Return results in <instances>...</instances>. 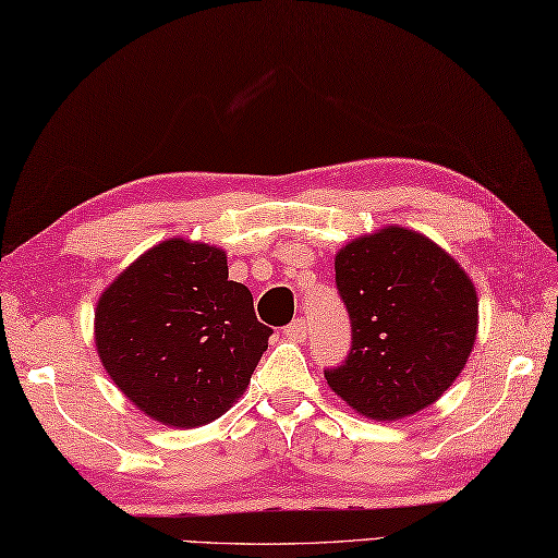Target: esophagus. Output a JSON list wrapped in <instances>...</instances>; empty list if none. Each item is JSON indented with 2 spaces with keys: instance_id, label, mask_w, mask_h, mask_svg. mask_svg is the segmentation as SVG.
Instances as JSON below:
<instances>
[{
  "instance_id": "obj_1",
  "label": "esophagus",
  "mask_w": 558,
  "mask_h": 558,
  "mask_svg": "<svg viewBox=\"0 0 558 558\" xmlns=\"http://www.w3.org/2000/svg\"><path fill=\"white\" fill-rule=\"evenodd\" d=\"M286 336L290 340H306V336H310V326H306V318H294V322L290 326H286Z\"/></svg>"
}]
</instances>
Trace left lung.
I'll return each instance as SVG.
<instances>
[{
	"instance_id": "8db88e82",
	"label": "left lung",
	"mask_w": 558,
	"mask_h": 558,
	"mask_svg": "<svg viewBox=\"0 0 558 558\" xmlns=\"http://www.w3.org/2000/svg\"><path fill=\"white\" fill-rule=\"evenodd\" d=\"M352 348L326 369L333 393L364 417L393 422L453 386L477 338V292L458 260L414 230L388 225L336 254Z\"/></svg>"
}]
</instances>
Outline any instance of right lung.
<instances>
[{"label":"right lung","instance_id":"right-lung-1","mask_svg":"<svg viewBox=\"0 0 558 558\" xmlns=\"http://www.w3.org/2000/svg\"><path fill=\"white\" fill-rule=\"evenodd\" d=\"M270 333L248 288L228 280L222 248L182 236L141 254L96 306L105 372L150 420L180 429L232 408Z\"/></svg>","mask_w":558,"mask_h":558}]
</instances>
